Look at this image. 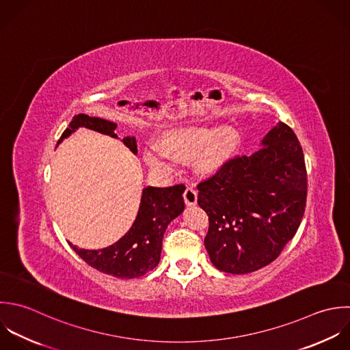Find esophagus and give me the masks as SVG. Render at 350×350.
Segmentation results:
<instances>
[{"mask_svg": "<svg viewBox=\"0 0 350 350\" xmlns=\"http://www.w3.org/2000/svg\"><path fill=\"white\" fill-rule=\"evenodd\" d=\"M184 200L188 206H195L198 202V191L193 185H188L184 192Z\"/></svg>", "mask_w": 350, "mask_h": 350, "instance_id": "1", "label": "esophagus"}]
</instances>
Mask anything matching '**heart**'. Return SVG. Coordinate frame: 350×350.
Masks as SVG:
<instances>
[{
	"instance_id": "b5f03b06",
	"label": "heart",
	"mask_w": 350,
	"mask_h": 350,
	"mask_svg": "<svg viewBox=\"0 0 350 350\" xmlns=\"http://www.w3.org/2000/svg\"><path fill=\"white\" fill-rule=\"evenodd\" d=\"M237 144L239 135L233 128H176L165 135L162 144H151L144 158L151 167L166 174L174 172L177 161H188L192 157L199 170L213 172L228 161Z\"/></svg>"
}]
</instances>
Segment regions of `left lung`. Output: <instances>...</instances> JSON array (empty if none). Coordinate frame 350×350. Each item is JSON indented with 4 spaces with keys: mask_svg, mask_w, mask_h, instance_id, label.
<instances>
[{
    "mask_svg": "<svg viewBox=\"0 0 350 350\" xmlns=\"http://www.w3.org/2000/svg\"><path fill=\"white\" fill-rule=\"evenodd\" d=\"M262 146L198 184V203L208 215L204 247L224 273L247 274L274 262L304 215L307 169L296 133L278 122Z\"/></svg>",
    "mask_w": 350,
    "mask_h": 350,
    "instance_id": "left-lung-1",
    "label": "left lung"
}]
</instances>
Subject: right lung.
Listing matches in <instances>:
<instances>
[{
	"mask_svg": "<svg viewBox=\"0 0 350 350\" xmlns=\"http://www.w3.org/2000/svg\"><path fill=\"white\" fill-rule=\"evenodd\" d=\"M80 126L117 137L114 133L117 125L114 122L98 117H90L87 114H77L70 121L69 128L64 131L58 143ZM122 142L133 154H137L135 137L126 136ZM184 191V184L167 188H144L137 217L126 234L117 243L103 250L92 251L77 248L69 243L70 248L88 266L103 274L125 280L144 275L159 263L163 233L167 225L178 217L185 207L183 198Z\"/></svg>",
	"mask_w": 350,
	"mask_h": 350,
	"instance_id": "add662e5",
	"label": "right lung"
}]
</instances>
